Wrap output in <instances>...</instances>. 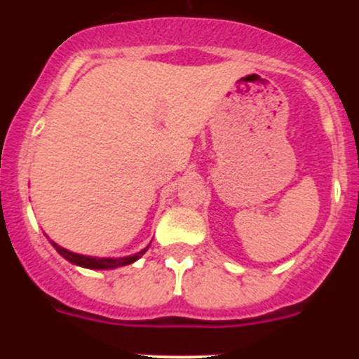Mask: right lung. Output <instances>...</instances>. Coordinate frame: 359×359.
<instances>
[{
	"label": "right lung",
	"instance_id": "obj_1",
	"mask_svg": "<svg viewBox=\"0 0 359 359\" xmlns=\"http://www.w3.org/2000/svg\"><path fill=\"white\" fill-rule=\"evenodd\" d=\"M57 252L67 259L69 262L76 264V266H81V267H88V269H114V267H121V266H128V264L135 262L137 259L144 255L147 252L142 250V252L135 253V255H130V257H121V259H97V257H86V255H78V253H72L69 250L59 247V245L53 243Z\"/></svg>",
	"mask_w": 359,
	"mask_h": 359
}]
</instances>
